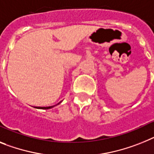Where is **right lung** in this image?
I'll use <instances>...</instances> for the list:
<instances>
[{
	"mask_svg": "<svg viewBox=\"0 0 154 154\" xmlns=\"http://www.w3.org/2000/svg\"><path fill=\"white\" fill-rule=\"evenodd\" d=\"M61 103L62 102H59L57 105H59V103ZM57 105L51 106H34V108H36V109H51V108H53V107L55 106H57Z\"/></svg>",
	"mask_w": 154,
	"mask_h": 154,
	"instance_id": "right-lung-1",
	"label": "right lung"
}]
</instances>
